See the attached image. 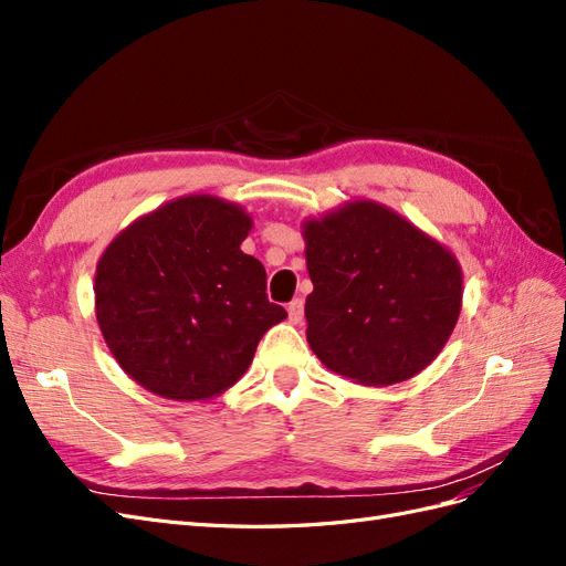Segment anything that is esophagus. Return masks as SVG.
<instances>
[{"label":"esophagus","mask_w":566,"mask_h":566,"mask_svg":"<svg viewBox=\"0 0 566 566\" xmlns=\"http://www.w3.org/2000/svg\"><path fill=\"white\" fill-rule=\"evenodd\" d=\"M287 318H290V323H302V318H304V302L300 297L287 304Z\"/></svg>","instance_id":"1"}]
</instances>
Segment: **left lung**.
<instances>
[{
	"instance_id": "1",
	"label": "left lung",
	"mask_w": 566,
	"mask_h": 566,
	"mask_svg": "<svg viewBox=\"0 0 566 566\" xmlns=\"http://www.w3.org/2000/svg\"><path fill=\"white\" fill-rule=\"evenodd\" d=\"M306 342L325 368L370 387L430 366L460 316L455 256L408 219L354 200L302 224Z\"/></svg>"
}]
</instances>
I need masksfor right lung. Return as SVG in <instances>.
Listing matches in <instances>:
<instances>
[{
  "mask_svg": "<svg viewBox=\"0 0 566 566\" xmlns=\"http://www.w3.org/2000/svg\"><path fill=\"white\" fill-rule=\"evenodd\" d=\"M250 214L214 196H184L136 219L101 254L96 321L134 382L205 401L243 378L262 335L287 314L241 243Z\"/></svg>",
  "mask_w": 566,
  "mask_h": 566,
  "instance_id": "obj_1",
  "label": "right lung"
}]
</instances>
